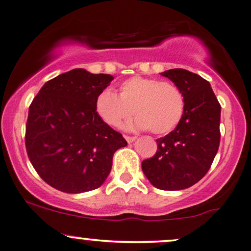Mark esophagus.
Instances as JSON below:
<instances>
[{
	"label": "esophagus",
	"mask_w": 251,
	"mask_h": 251,
	"mask_svg": "<svg viewBox=\"0 0 251 251\" xmlns=\"http://www.w3.org/2000/svg\"><path fill=\"white\" fill-rule=\"evenodd\" d=\"M125 139L127 141V143H133L136 141V137H131V136H125Z\"/></svg>",
	"instance_id": "obj_1"
}]
</instances>
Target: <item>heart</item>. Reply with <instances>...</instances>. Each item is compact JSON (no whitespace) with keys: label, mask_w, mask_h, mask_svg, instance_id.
I'll return each instance as SVG.
<instances>
[{"label":"heart","mask_w":251,"mask_h":251,"mask_svg":"<svg viewBox=\"0 0 251 251\" xmlns=\"http://www.w3.org/2000/svg\"><path fill=\"white\" fill-rule=\"evenodd\" d=\"M100 119L112 127L136 115L128 124L131 130H150L167 134L178 126L185 110V99L180 89L171 81L155 78L132 77L123 81L118 95L103 90L95 101Z\"/></svg>","instance_id":"heart-1"}]
</instances>
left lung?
<instances>
[{"label": "left lung", "instance_id": "8db88e82", "mask_svg": "<svg viewBox=\"0 0 251 251\" xmlns=\"http://www.w3.org/2000/svg\"><path fill=\"white\" fill-rule=\"evenodd\" d=\"M161 75L183 92L185 110L172 132L156 139V154L142 162V170L155 188L176 191L201 180L212 166L220 143L221 107L201 75L183 68Z\"/></svg>", "mask_w": 251, "mask_h": 251}]
</instances>
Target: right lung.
<instances>
[{"label": "right lung", "instance_id": "obj_1", "mask_svg": "<svg viewBox=\"0 0 251 251\" xmlns=\"http://www.w3.org/2000/svg\"><path fill=\"white\" fill-rule=\"evenodd\" d=\"M110 75L75 68L47 81L28 108L25 144L36 172L67 194L95 190L112 170L113 155L127 146L97 115L96 97Z\"/></svg>", "mask_w": 251, "mask_h": 251}]
</instances>
